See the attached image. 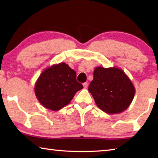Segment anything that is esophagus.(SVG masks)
Wrapping results in <instances>:
<instances>
[{
    "mask_svg": "<svg viewBox=\"0 0 158 158\" xmlns=\"http://www.w3.org/2000/svg\"><path fill=\"white\" fill-rule=\"evenodd\" d=\"M83 85H84V89H86V88L88 87V83L87 82L84 83V84H83Z\"/></svg>",
    "mask_w": 158,
    "mask_h": 158,
    "instance_id": "obj_1",
    "label": "esophagus"
}]
</instances>
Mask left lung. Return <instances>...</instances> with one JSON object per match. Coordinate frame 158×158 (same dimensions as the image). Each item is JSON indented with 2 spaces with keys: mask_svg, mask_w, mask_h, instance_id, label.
Segmentation results:
<instances>
[{
  "mask_svg": "<svg viewBox=\"0 0 158 158\" xmlns=\"http://www.w3.org/2000/svg\"><path fill=\"white\" fill-rule=\"evenodd\" d=\"M89 91L101 110L109 114L121 113L132 102L135 89L123 69L97 67Z\"/></svg>",
  "mask_w": 158,
  "mask_h": 158,
  "instance_id": "1",
  "label": "left lung"
}]
</instances>
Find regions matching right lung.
Here are the masks:
<instances>
[{
  "instance_id": "1",
  "label": "right lung",
  "mask_w": 158,
  "mask_h": 158,
  "mask_svg": "<svg viewBox=\"0 0 158 158\" xmlns=\"http://www.w3.org/2000/svg\"><path fill=\"white\" fill-rule=\"evenodd\" d=\"M83 89L77 81V73L65 63L53 65L40 74L35 85L36 98L42 106L58 111L70 102Z\"/></svg>"
}]
</instances>
